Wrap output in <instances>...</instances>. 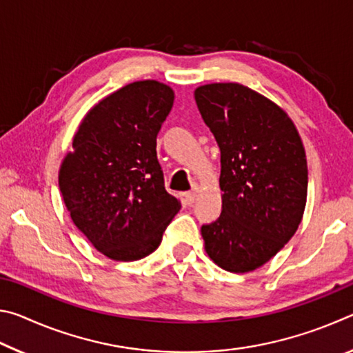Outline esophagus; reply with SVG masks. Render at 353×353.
<instances>
[{"instance_id": "esophagus-1", "label": "esophagus", "mask_w": 353, "mask_h": 353, "mask_svg": "<svg viewBox=\"0 0 353 353\" xmlns=\"http://www.w3.org/2000/svg\"><path fill=\"white\" fill-rule=\"evenodd\" d=\"M196 191H188V193H185V201H187L188 205H193L194 201H196Z\"/></svg>"}]
</instances>
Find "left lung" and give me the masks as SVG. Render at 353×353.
I'll list each match as a JSON object with an SVG mask.
<instances>
[{
	"label": "left lung",
	"mask_w": 353,
	"mask_h": 353,
	"mask_svg": "<svg viewBox=\"0 0 353 353\" xmlns=\"http://www.w3.org/2000/svg\"><path fill=\"white\" fill-rule=\"evenodd\" d=\"M194 99L221 151L223 210L201 227L205 252L225 271H254L302 221L308 170L301 137L280 107L240 83L202 85Z\"/></svg>",
	"instance_id": "left-lung-1"
}]
</instances>
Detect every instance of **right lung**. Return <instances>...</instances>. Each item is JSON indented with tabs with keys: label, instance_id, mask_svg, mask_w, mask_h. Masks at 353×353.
<instances>
[{
	"label": "right lung",
	"instance_id": "right-lung-1",
	"mask_svg": "<svg viewBox=\"0 0 353 353\" xmlns=\"http://www.w3.org/2000/svg\"><path fill=\"white\" fill-rule=\"evenodd\" d=\"M174 103L170 87L140 81L93 107L59 172L71 219L99 252L134 261L154 252L181 208L165 190L157 134Z\"/></svg>",
	"mask_w": 353,
	"mask_h": 353
}]
</instances>
